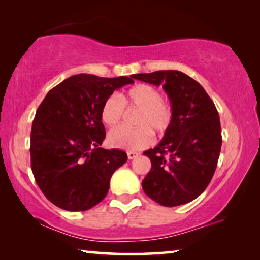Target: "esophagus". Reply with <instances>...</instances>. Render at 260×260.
<instances>
[{
  "mask_svg": "<svg viewBox=\"0 0 260 260\" xmlns=\"http://www.w3.org/2000/svg\"><path fill=\"white\" fill-rule=\"evenodd\" d=\"M138 156H139V153H137V152H132V150L127 152V157H128V160H133V158L138 157Z\"/></svg>",
  "mask_w": 260,
  "mask_h": 260,
  "instance_id": "obj_1",
  "label": "esophagus"
}]
</instances>
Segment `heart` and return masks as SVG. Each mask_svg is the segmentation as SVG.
I'll use <instances>...</instances> for the list:
<instances>
[{
  "label": "heart",
  "instance_id": "1",
  "mask_svg": "<svg viewBox=\"0 0 260 260\" xmlns=\"http://www.w3.org/2000/svg\"><path fill=\"white\" fill-rule=\"evenodd\" d=\"M111 95L103 104L100 118L104 125L114 126L122 119L125 106L140 108L137 117V128L119 126L108 133V143L115 148L141 149L152 143V133L164 134L173 122V108L162 99L161 92L148 84H138L128 91Z\"/></svg>",
  "mask_w": 260,
  "mask_h": 260
}]
</instances>
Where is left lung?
Masks as SVG:
<instances>
[{
	"instance_id": "obj_1",
	"label": "left lung",
	"mask_w": 260,
	"mask_h": 260,
	"mask_svg": "<svg viewBox=\"0 0 260 260\" xmlns=\"http://www.w3.org/2000/svg\"><path fill=\"white\" fill-rule=\"evenodd\" d=\"M132 78L162 85L173 108V122L164 139L143 152L152 162L143 191L165 207L191 202L210 183L219 157L222 131L215 104L196 80L176 70Z\"/></svg>"
}]
</instances>
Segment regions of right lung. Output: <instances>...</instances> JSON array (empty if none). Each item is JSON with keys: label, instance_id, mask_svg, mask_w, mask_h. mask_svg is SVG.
<instances>
[{"label": "right lung", "instance_id": "1", "mask_svg": "<svg viewBox=\"0 0 260 260\" xmlns=\"http://www.w3.org/2000/svg\"><path fill=\"white\" fill-rule=\"evenodd\" d=\"M131 77L103 78L80 73L48 92L35 115L30 138L31 169L50 202L85 211L105 199L113 173L127 161L119 149H104L100 112Z\"/></svg>", "mask_w": 260, "mask_h": 260}]
</instances>
